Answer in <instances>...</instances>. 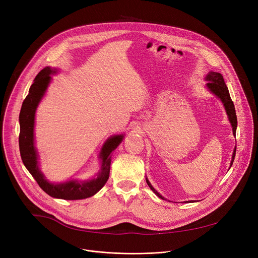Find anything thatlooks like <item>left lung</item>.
I'll list each match as a JSON object with an SVG mask.
<instances>
[{
	"instance_id": "1",
	"label": "left lung",
	"mask_w": 258,
	"mask_h": 258,
	"mask_svg": "<svg viewBox=\"0 0 258 258\" xmlns=\"http://www.w3.org/2000/svg\"><path fill=\"white\" fill-rule=\"evenodd\" d=\"M206 80H208L209 82L207 83V87L212 91L215 96H217L223 103L224 105V108L226 110V113L228 115V119L231 123V126H232V133L233 135L236 136V131H237V124H238V120H237V115H236V109H235V105H233L231 99H230V96H229V91H228V88L227 86L225 85V82L223 80V77L220 73H216V72H210L207 77H206ZM236 150H237V147H235V150H233V153H232V158H231V161H230V167L232 165L233 162V159H235V156H236ZM146 182L148 184V186L151 188V190L160 199L165 200L163 199L154 188L152 187V185L150 184V182L146 179ZM191 202V201H190Z\"/></svg>"
}]
</instances>
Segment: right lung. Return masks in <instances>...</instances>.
<instances>
[{
    "label": "right lung",
    "mask_w": 258,
    "mask_h": 258,
    "mask_svg": "<svg viewBox=\"0 0 258 258\" xmlns=\"http://www.w3.org/2000/svg\"><path fill=\"white\" fill-rule=\"evenodd\" d=\"M53 73L55 71L49 67L41 70L30 87L29 95L22 103L19 114L20 156L23 165L35 178L39 186L50 197L62 200L87 199L96 195L106 184L110 173L111 152L121 143L123 136H114L105 143L101 151L102 167L97 178L89 181H69L60 184H52L46 180L38 168V154L34 145V123L36 109L50 82V74Z\"/></svg>",
    "instance_id": "add662e5"
}]
</instances>
